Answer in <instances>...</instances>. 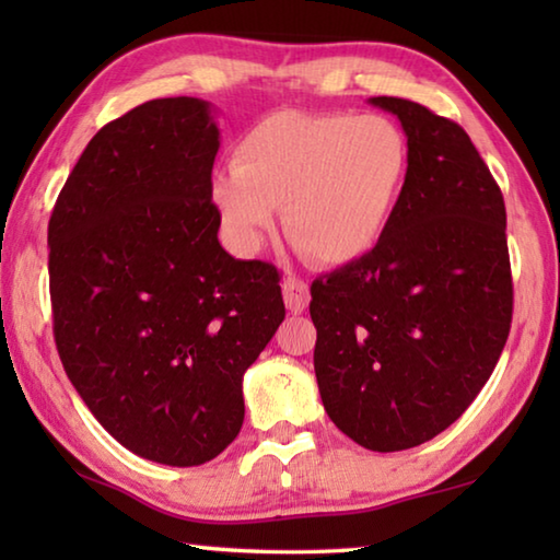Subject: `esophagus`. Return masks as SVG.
Wrapping results in <instances>:
<instances>
[{
	"instance_id": "esophagus-1",
	"label": "esophagus",
	"mask_w": 560,
	"mask_h": 560,
	"mask_svg": "<svg viewBox=\"0 0 560 560\" xmlns=\"http://www.w3.org/2000/svg\"><path fill=\"white\" fill-rule=\"evenodd\" d=\"M281 291H283V301H287V308L291 314H303L311 301V291H308V283L301 281L299 277H289L281 281Z\"/></svg>"
}]
</instances>
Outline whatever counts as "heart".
Listing matches in <instances>:
<instances>
[{
	"mask_svg": "<svg viewBox=\"0 0 560 560\" xmlns=\"http://www.w3.org/2000/svg\"><path fill=\"white\" fill-rule=\"evenodd\" d=\"M410 173V138L393 118L273 113L240 140L212 197L244 252L257 249L281 210L301 254L346 267L383 240Z\"/></svg>",
	"mask_w": 560,
	"mask_h": 560,
	"instance_id": "1",
	"label": "heart"
}]
</instances>
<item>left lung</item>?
<instances>
[{
  "instance_id": "obj_1",
  "label": "left lung",
  "mask_w": 560,
  "mask_h": 560,
  "mask_svg": "<svg viewBox=\"0 0 560 560\" xmlns=\"http://www.w3.org/2000/svg\"><path fill=\"white\" fill-rule=\"evenodd\" d=\"M400 118L412 173L373 252L318 277L314 371L336 428L373 452L438 438L471 405L506 346L514 283L506 207L462 126L415 101Z\"/></svg>"
}]
</instances>
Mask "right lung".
Segmentation results:
<instances>
[{
	"mask_svg": "<svg viewBox=\"0 0 560 560\" xmlns=\"http://www.w3.org/2000/svg\"><path fill=\"white\" fill-rule=\"evenodd\" d=\"M217 150L210 103L148 101L91 138L49 220L63 371L122 447L170 467L240 434L242 377L287 316L277 267L217 240Z\"/></svg>",
	"mask_w": 560,
	"mask_h": 560,
	"instance_id": "right-lung-1",
	"label": "right lung"
}]
</instances>
